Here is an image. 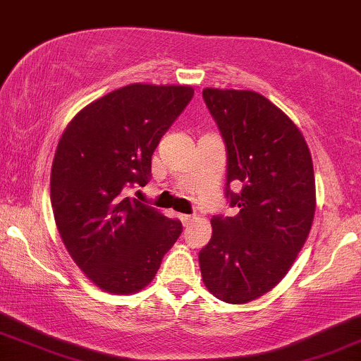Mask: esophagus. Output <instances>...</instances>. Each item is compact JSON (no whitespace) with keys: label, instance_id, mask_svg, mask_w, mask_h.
I'll list each match as a JSON object with an SVG mask.
<instances>
[{"label":"esophagus","instance_id":"esophagus-1","mask_svg":"<svg viewBox=\"0 0 361 361\" xmlns=\"http://www.w3.org/2000/svg\"><path fill=\"white\" fill-rule=\"evenodd\" d=\"M193 215H188V214H181L180 215V221L183 222V226H188V224H192L193 222Z\"/></svg>","mask_w":361,"mask_h":361}]
</instances>
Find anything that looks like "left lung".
I'll return each instance as SVG.
<instances>
[{"label": "left lung", "instance_id": "obj_1", "mask_svg": "<svg viewBox=\"0 0 361 361\" xmlns=\"http://www.w3.org/2000/svg\"><path fill=\"white\" fill-rule=\"evenodd\" d=\"M204 100L226 140V195L239 214L212 219L198 252L202 280L219 300L247 304L280 283L310 233L312 157L299 127L263 94L205 88ZM233 183L241 192H230Z\"/></svg>", "mask_w": 361, "mask_h": 361}]
</instances>
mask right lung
Returning a JSON list of instances; mask_svg holds the SVG:
<instances>
[{
    "mask_svg": "<svg viewBox=\"0 0 361 361\" xmlns=\"http://www.w3.org/2000/svg\"><path fill=\"white\" fill-rule=\"evenodd\" d=\"M192 97V86L134 82L91 102L62 132L54 219L74 263L103 292L146 288L180 238V222L126 193L147 183L152 152Z\"/></svg>",
    "mask_w": 361,
    "mask_h": 361,
    "instance_id": "add662e5",
    "label": "right lung"
}]
</instances>
